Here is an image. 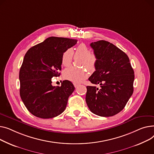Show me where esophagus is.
<instances>
[{
    "instance_id": "1",
    "label": "esophagus",
    "mask_w": 154,
    "mask_h": 154,
    "mask_svg": "<svg viewBox=\"0 0 154 154\" xmlns=\"http://www.w3.org/2000/svg\"><path fill=\"white\" fill-rule=\"evenodd\" d=\"M73 85H74V86H75V88H77V87L79 86V83H74Z\"/></svg>"
}]
</instances>
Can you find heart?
I'll list each match as a JSON object with an SVG mask.
<instances>
[{
    "mask_svg": "<svg viewBox=\"0 0 154 154\" xmlns=\"http://www.w3.org/2000/svg\"><path fill=\"white\" fill-rule=\"evenodd\" d=\"M76 57H81L79 65L87 67L89 70H93L97 61L95 54L91 53L90 49L84 43H81L76 48L74 52ZM73 59V51L68 49L64 51L61 57V63L63 66H69ZM65 79L72 82L78 83L88 76V71L86 68H78L70 66L66 68L63 72Z\"/></svg>",
    "mask_w": 154,
    "mask_h": 154,
    "instance_id": "heart-1",
    "label": "heart"
}]
</instances>
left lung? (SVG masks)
<instances>
[{
  "label": "left lung",
  "instance_id": "1",
  "mask_svg": "<svg viewBox=\"0 0 154 154\" xmlns=\"http://www.w3.org/2000/svg\"><path fill=\"white\" fill-rule=\"evenodd\" d=\"M90 46L97 61L89 80L100 87L86 86V102L97 116H114L124 109L133 93V68L128 56L112 43L99 40Z\"/></svg>",
  "mask_w": 154,
  "mask_h": 154
}]
</instances>
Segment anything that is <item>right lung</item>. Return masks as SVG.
Segmentation results:
<instances>
[{
    "instance_id": "add662e5",
    "label": "right lung",
    "mask_w": 154,
    "mask_h": 154,
    "mask_svg": "<svg viewBox=\"0 0 154 154\" xmlns=\"http://www.w3.org/2000/svg\"><path fill=\"white\" fill-rule=\"evenodd\" d=\"M77 40L51 37L30 48L19 72L20 95L28 111L42 119L55 117L65 111L75 86L65 80L53 86L51 78L60 76L61 57Z\"/></svg>"
}]
</instances>
